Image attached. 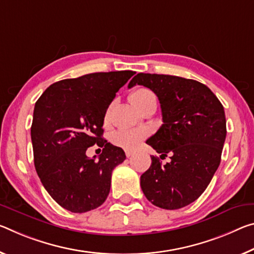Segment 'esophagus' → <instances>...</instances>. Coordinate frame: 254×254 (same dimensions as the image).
<instances>
[{"label":"esophagus","mask_w":254,"mask_h":254,"mask_svg":"<svg viewBox=\"0 0 254 254\" xmlns=\"http://www.w3.org/2000/svg\"><path fill=\"white\" fill-rule=\"evenodd\" d=\"M126 155H127V157H131V156H133V151H131V150H126Z\"/></svg>","instance_id":"1"}]
</instances>
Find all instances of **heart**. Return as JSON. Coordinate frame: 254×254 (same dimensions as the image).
Segmentation results:
<instances>
[{"label": "heart", "mask_w": 254, "mask_h": 254, "mask_svg": "<svg viewBox=\"0 0 254 254\" xmlns=\"http://www.w3.org/2000/svg\"><path fill=\"white\" fill-rule=\"evenodd\" d=\"M154 97L155 95L151 90L147 89V88H138V89L131 92L130 102L140 110L149 99ZM105 119L107 120V115ZM144 134H146V132L142 128H126V130L116 131L112 136V141L116 146L127 149V150H131V149H134L138 146Z\"/></svg>", "instance_id": "heart-1"}]
</instances>
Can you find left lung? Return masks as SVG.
I'll list each match as a JSON object with an SVG mask.
<instances>
[{
    "label": "left lung",
    "mask_w": 254,
    "mask_h": 254,
    "mask_svg": "<svg viewBox=\"0 0 254 254\" xmlns=\"http://www.w3.org/2000/svg\"><path fill=\"white\" fill-rule=\"evenodd\" d=\"M152 90L159 99L163 126L147 140L158 157L140 178L143 194L155 206L174 210L202 194L218 168L226 138L224 107L207 86L176 75L138 73L128 83Z\"/></svg>",
    "instance_id": "obj_1"
}]
</instances>
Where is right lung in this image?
<instances>
[{
    "mask_svg": "<svg viewBox=\"0 0 254 254\" xmlns=\"http://www.w3.org/2000/svg\"><path fill=\"white\" fill-rule=\"evenodd\" d=\"M135 72L84 74L51 84L35 104L31 142L36 172L46 191L71 212L90 211L105 202L112 172L126 159L123 149L103 139L106 111ZM96 143L97 162L85 155Z\"/></svg>",
    "mask_w": 254,
    "mask_h": 254,
    "instance_id": "add662e5",
    "label": "right lung"
}]
</instances>
